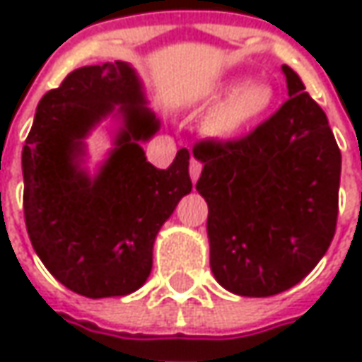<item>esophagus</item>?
<instances>
[{"label":"esophagus","mask_w":362,"mask_h":362,"mask_svg":"<svg viewBox=\"0 0 362 362\" xmlns=\"http://www.w3.org/2000/svg\"><path fill=\"white\" fill-rule=\"evenodd\" d=\"M189 175H191V181L193 183L199 179V175H202V163L197 159H191V163H189Z\"/></svg>","instance_id":"1"}]
</instances>
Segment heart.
Masks as SVG:
<instances>
[{"label": "heart", "mask_w": 362, "mask_h": 362, "mask_svg": "<svg viewBox=\"0 0 362 362\" xmlns=\"http://www.w3.org/2000/svg\"><path fill=\"white\" fill-rule=\"evenodd\" d=\"M274 88L264 82L228 80L205 96L217 105L203 122V132L214 141H231L266 119L274 105Z\"/></svg>", "instance_id": "obj_1"}]
</instances>
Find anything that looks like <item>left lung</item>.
I'll return each mask as SVG.
<instances>
[{
    "instance_id": "1",
    "label": "left lung",
    "mask_w": 362,
    "mask_h": 362,
    "mask_svg": "<svg viewBox=\"0 0 362 362\" xmlns=\"http://www.w3.org/2000/svg\"><path fill=\"white\" fill-rule=\"evenodd\" d=\"M288 100L252 134L193 148L203 163L209 266L238 296L280 294L306 278L337 230L341 151L325 110L282 66Z\"/></svg>"
}]
</instances>
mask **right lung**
Instances as JSON below:
<instances>
[{"label": "right lung", "mask_w": 362, "mask_h": 362, "mask_svg": "<svg viewBox=\"0 0 362 362\" xmlns=\"http://www.w3.org/2000/svg\"><path fill=\"white\" fill-rule=\"evenodd\" d=\"M145 84L129 62L82 66L35 108L21 151L23 216L37 257L86 298L127 296L153 270V245L191 193L189 151L169 169L146 160L160 129ZM103 122L111 148L94 170L86 139Z\"/></svg>", "instance_id": "add662e5"}]
</instances>
